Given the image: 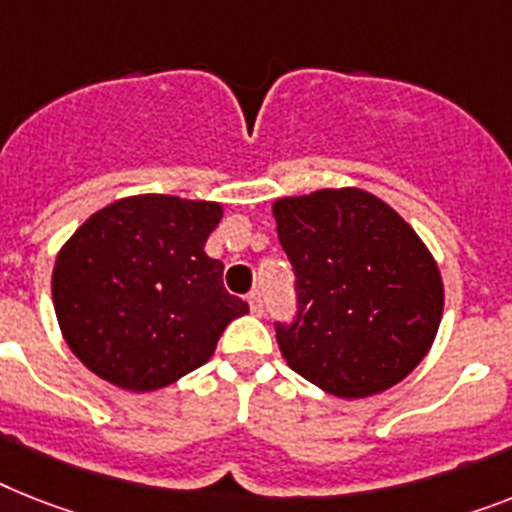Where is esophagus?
<instances>
[{
    "instance_id": "1",
    "label": "esophagus",
    "mask_w": 512,
    "mask_h": 512,
    "mask_svg": "<svg viewBox=\"0 0 512 512\" xmlns=\"http://www.w3.org/2000/svg\"><path fill=\"white\" fill-rule=\"evenodd\" d=\"M248 306H251L253 316L264 314V301H261L259 290H251V293H248Z\"/></svg>"
}]
</instances>
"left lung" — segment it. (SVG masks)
I'll return each mask as SVG.
<instances>
[{"label": "left lung", "mask_w": 512, "mask_h": 512, "mask_svg": "<svg viewBox=\"0 0 512 512\" xmlns=\"http://www.w3.org/2000/svg\"><path fill=\"white\" fill-rule=\"evenodd\" d=\"M272 214L298 277V319L277 327L287 366L342 400L403 382L445 308L442 272L418 232L356 185L282 196Z\"/></svg>", "instance_id": "obj_1"}]
</instances>
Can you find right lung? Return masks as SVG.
Returning a JSON list of instances; mask_svg holds the SVG:
<instances>
[{
	"mask_svg": "<svg viewBox=\"0 0 512 512\" xmlns=\"http://www.w3.org/2000/svg\"><path fill=\"white\" fill-rule=\"evenodd\" d=\"M225 206L141 193L117 198L59 248L52 301L80 363L128 392H154L204 366L248 303L222 285L206 240Z\"/></svg>",
	"mask_w": 512,
	"mask_h": 512,
	"instance_id": "right-lung-1",
	"label": "right lung"
}]
</instances>
